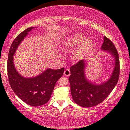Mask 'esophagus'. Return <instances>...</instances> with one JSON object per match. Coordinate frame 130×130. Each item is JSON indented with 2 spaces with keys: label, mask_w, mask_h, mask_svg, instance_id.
<instances>
[{
  "label": "esophagus",
  "mask_w": 130,
  "mask_h": 130,
  "mask_svg": "<svg viewBox=\"0 0 130 130\" xmlns=\"http://www.w3.org/2000/svg\"><path fill=\"white\" fill-rule=\"evenodd\" d=\"M63 74L64 76H65L68 77L70 75V71L69 69H66L64 71V73H63Z\"/></svg>",
  "instance_id": "obj_1"
}]
</instances>
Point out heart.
<instances>
[{
    "label": "heart",
    "instance_id": "1",
    "mask_svg": "<svg viewBox=\"0 0 130 130\" xmlns=\"http://www.w3.org/2000/svg\"><path fill=\"white\" fill-rule=\"evenodd\" d=\"M84 34L77 32L71 35L64 41L63 47L66 49L74 48L80 44L73 54V57L75 60L81 59L92 47V40L89 37L84 40Z\"/></svg>",
    "mask_w": 130,
    "mask_h": 130
}]
</instances>
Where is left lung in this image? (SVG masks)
I'll use <instances>...</instances> for the list:
<instances>
[{
    "label": "left lung",
    "mask_w": 130,
    "mask_h": 130,
    "mask_svg": "<svg viewBox=\"0 0 130 130\" xmlns=\"http://www.w3.org/2000/svg\"><path fill=\"white\" fill-rule=\"evenodd\" d=\"M101 50L108 51L115 58V67L111 77L105 83L97 85L92 84L86 79L84 74L86 63L79 60L70 68L69 82L73 99L77 104L84 108H91L103 101L117 84L120 74L119 54L113 43L106 37Z\"/></svg>",
    "instance_id": "obj_1"
}]
</instances>
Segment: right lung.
Listing matches in <instances>:
<instances>
[{"mask_svg":"<svg viewBox=\"0 0 130 130\" xmlns=\"http://www.w3.org/2000/svg\"><path fill=\"white\" fill-rule=\"evenodd\" d=\"M32 27H29L19 34L13 41L9 50L7 60V72L10 86L18 97L32 106H40L50 100L55 84L64 72V68L59 70L48 68L36 77L26 78L16 71L13 56L16 49Z\"/></svg>","mask_w":130,"mask_h":130,"instance_id":"add662e5","label":"right lung"}]
</instances>
